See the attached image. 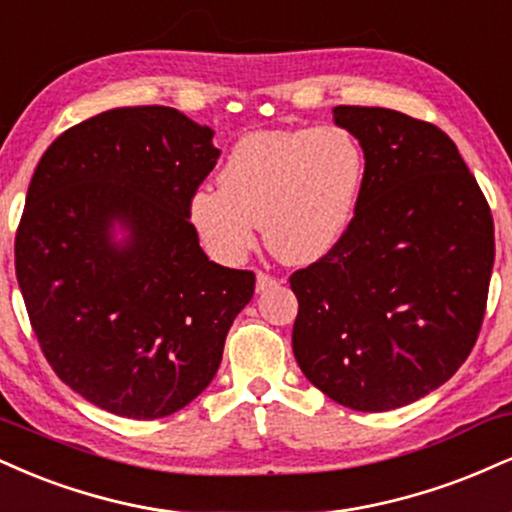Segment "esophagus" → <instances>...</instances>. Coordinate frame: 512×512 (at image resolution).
<instances>
[{
	"label": "esophagus",
	"mask_w": 512,
	"mask_h": 512,
	"mask_svg": "<svg viewBox=\"0 0 512 512\" xmlns=\"http://www.w3.org/2000/svg\"><path fill=\"white\" fill-rule=\"evenodd\" d=\"M276 283H279V279H276V276L267 274V272H257V291H267V288L276 286Z\"/></svg>",
	"instance_id": "obj_1"
}]
</instances>
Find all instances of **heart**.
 I'll return each instance as SVG.
<instances>
[{
    "label": "heart",
    "mask_w": 512,
    "mask_h": 512,
    "mask_svg": "<svg viewBox=\"0 0 512 512\" xmlns=\"http://www.w3.org/2000/svg\"><path fill=\"white\" fill-rule=\"evenodd\" d=\"M365 176V150L343 126L252 131L221 164L219 190L190 195V221L224 262L250 255L260 224L279 260L312 264L348 233Z\"/></svg>",
    "instance_id": "1"
}]
</instances>
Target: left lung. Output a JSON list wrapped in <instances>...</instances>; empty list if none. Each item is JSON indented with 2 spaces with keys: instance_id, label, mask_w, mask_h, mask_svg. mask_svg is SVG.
<instances>
[{
  "instance_id": "obj_1",
  "label": "left lung",
  "mask_w": 512,
  "mask_h": 512,
  "mask_svg": "<svg viewBox=\"0 0 512 512\" xmlns=\"http://www.w3.org/2000/svg\"><path fill=\"white\" fill-rule=\"evenodd\" d=\"M367 176L353 224L298 269L293 355L319 391L360 412L415 403L472 353L494 269V219L458 147L434 123L336 107Z\"/></svg>"
}]
</instances>
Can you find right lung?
<instances>
[{"mask_svg":"<svg viewBox=\"0 0 512 512\" xmlns=\"http://www.w3.org/2000/svg\"><path fill=\"white\" fill-rule=\"evenodd\" d=\"M212 135L171 107L109 109L61 133L28 186L14 252L30 326L57 377L114 415L157 420L200 396L255 293L190 224Z\"/></svg>","mask_w":512,"mask_h":512,"instance_id":"add662e5","label":"right lung"}]
</instances>
